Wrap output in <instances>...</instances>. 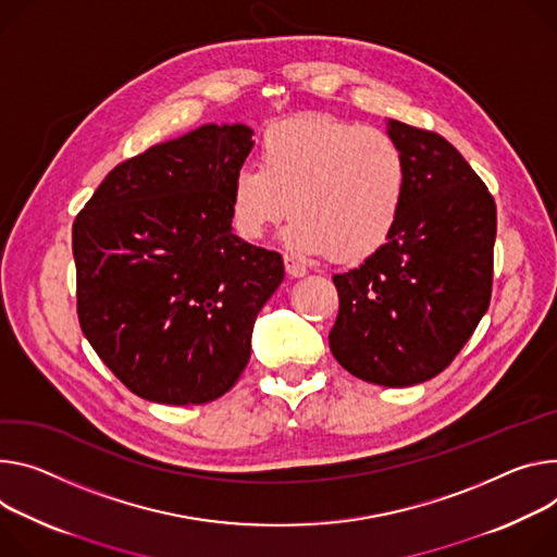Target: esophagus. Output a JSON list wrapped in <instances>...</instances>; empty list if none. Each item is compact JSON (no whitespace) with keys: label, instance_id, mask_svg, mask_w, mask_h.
I'll return each instance as SVG.
<instances>
[{"label":"esophagus","instance_id":"34e87169","mask_svg":"<svg viewBox=\"0 0 557 557\" xmlns=\"http://www.w3.org/2000/svg\"><path fill=\"white\" fill-rule=\"evenodd\" d=\"M284 267H286V273H288L290 277H305V275L309 273L307 264H301L299 260H295V258H290V256L284 258Z\"/></svg>","mask_w":557,"mask_h":557}]
</instances>
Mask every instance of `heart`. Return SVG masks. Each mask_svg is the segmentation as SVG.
Segmentation results:
<instances>
[{"label":"heart","instance_id":"1","mask_svg":"<svg viewBox=\"0 0 557 557\" xmlns=\"http://www.w3.org/2000/svg\"><path fill=\"white\" fill-rule=\"evenodd\" d=\"M260 156L262 166L246 164L231 180V218L244 239L264 237L293 209L290 250L350 264L377 252L401 220L409 164L380 128L301 115L269 128Z\"/></svg>","mask_w":557,"mask_h":557}]
</instances>
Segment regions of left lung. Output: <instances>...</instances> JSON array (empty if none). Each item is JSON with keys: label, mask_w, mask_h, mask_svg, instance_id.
<instances>
[{"label": "left lung", "mask_w": 557, "mask_h": 557, "mask_svg": "<svg viewBox=\"0 0 557 557\" xmlns=\"http://www.w3.org/2000/svg\"><path fill=\"white\" fill-rule=\"evenodd\" d=\"M409 164V193L388 242L333 275V358L364 382L413 386L442 373L488 309L495 201L437 133L386 120Z\"/></svg>", "instance_id": "left-lung-1"}]
</instances>
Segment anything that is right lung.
Masks as SVG:
<instances>
[{"instance_id":"obj_1","label":"right lung","mask_w":557,"mask_h":557,"mask_svg":"<svg viewBox=\"0 0 557 557\" xmlns=\"http://www.w3.org/2000/svg\"><path fill=\"white\" fill-rule=\"evenodd\" d=\"M246 124H205L115 166L73 224L77 315L135 395L186 407L233 388L258 313L284 280L275 250L233 233Z\"/></svg>"}]
</instances>
